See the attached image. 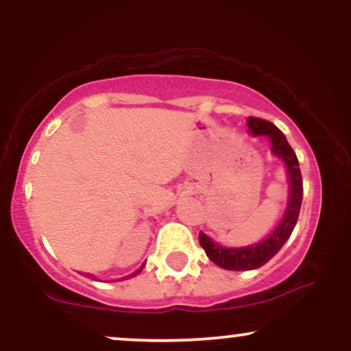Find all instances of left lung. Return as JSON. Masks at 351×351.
I'll list each match as a JSON object with an SVG mask.
<instances>
[{"label":"left lung","mask_w":351,"mask_h":351,"mask_svg":"<svg viewBox=\"0 0 351 351\" xmlns=\"http://www.w3.org/2000/svg\"><path fill=\"white\" fill-rule=\"evenodd\" d=\"M247 127L251 128L254 135H267L272 143V152L284 160L285 167L289 171V181H291V193H289V204L285 209L284 219L280 224L271 232L267 239L256 245L249 247L232 249L221 247L219 244L213 243L211 239L203 232H199V244L204 249L206 256L219 267L228 269V271H251L272 259L277 252L280 251L282 245L292 234L295 228L297 219L302 206V196H304V183H302V173L299 168V160H297L295 152L289 145L285 135L282 134L276 125L269 120L257 119V117H249Z\"/></svg>","instance_id":"left-lung-1"}]
</instances>
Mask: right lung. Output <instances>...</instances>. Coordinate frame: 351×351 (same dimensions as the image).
<instances>
[{
    "label": "right lung",
    "instance_id": "add662e5",
    "mask_svg": "<svg viewBox=\"0 0 351 351\" xmlns=\"http://www.w3.org/2000/svg\"><path fill=\"white\" fill-rule=\"evenodd\" d=\"M142 269H143V265H142ZM142 269H140V271H142ZM140 271H136V272H134V274H132V276H130V277H134V276H136V274H138ZM87 276H88V277H92V279H95V277H94V276H92V274H87Z\"/></svg>",
    "mask_w": 351,
    "mask_h": 351
}]
</instances>
